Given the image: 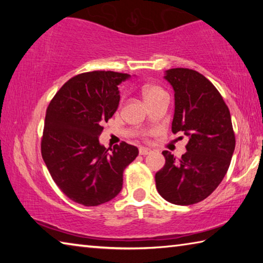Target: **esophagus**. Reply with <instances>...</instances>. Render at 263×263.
Instances as JSON below:
<instances>
[{
  "label": "esophagus",
  "mask_w": 263,
  "mask_h": 263,
  "mask_svg": "<svg viewBox=\"0 0 263 263\" xmlns=\"http://www.w3.org/2000/svg\"><path fill=\"white\" fill-rule=\"evenodd\" d=\"M151 152H152V151H151L149 148H146V147H140L139 148V154L140 155H147Z\"/></svg>",
  "instance_id": "esophagus-1"
}]
</instances>
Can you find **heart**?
<instances>
[{
    "label": "heart",
    "mask_w": 263,
    "mask_h": 263,
    "mask_svg": "<svg viewBox=\"0 0 263 263\" xmlns=\"http://www.w3.org/2000/svg\"><path fill=\"white\" fill-rule=\"evenodd\" d=\"M142 96L146 101V103H148L151 101H154L159 99V97L167 96L166 92H164L163 89L159 86H154V84H146V86L142 87Z\"/></svg>",
    "instance_id": "b5f03b06"
}]
</instances>
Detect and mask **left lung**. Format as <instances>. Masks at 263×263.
Masks as SVG:
<instances>
[{"label":"left lung","instance_id":"obj_1","mask_svg":"<svg viewBox=\"0 0 263 263\" xmlns=\"http://www.w3.org/2000/svg\"><path fill=\"white\" fill-rule=\"evenodd\" d=\"M164 79L175 91L173 133L189 137L180 159L168 151L155 174L158 193L176 205H191L210 196L224 179L235 147L230 110L220 92L201 73L172 68Z\"/></svg>","mask_w":263,"mask_h":263}]
</instances>
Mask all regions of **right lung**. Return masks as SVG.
I'll return each instance as SVG.
<instances>
[{
  "label": "right lung",
  "mask_w": 263,
  "mask_h": 263,
  "mask_svg": "<svg viewBox=\"0 0 263 263\" xmlns=\"http://www.w3.org/2000/svg\"><path fill=\"white\" fill-rule=\"evenodd\" d=\"M130 77L94 70L69 79L46 109L42 157L53 181L73 202L97 206L123 186V172L138 148L122 141L106 149L99 141L102 124L119 104L118 84Z\"/></svg>",
  "instance_id": "add662e5"
}]
</instances>
